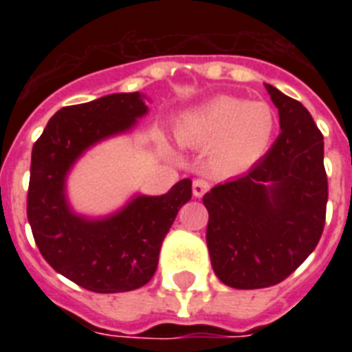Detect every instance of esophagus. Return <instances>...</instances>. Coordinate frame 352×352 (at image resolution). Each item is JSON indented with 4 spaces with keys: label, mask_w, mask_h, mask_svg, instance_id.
I'll return each mask as SVG.
<instances>
[{
    "label": "esophagus",
    "mask_w": 352,
    "mask_h": 352,
    "mask_svg": "<svg viewBox=\"0 0 352 352\" xmlns=\"http://www.w3.org/2000/svg\"><path fill=\"white\" fill-rule=\"evenodd\" d=\"M210 190V182L204 181V179H195L192 184V192L195 197H203L204 193Z\"/></svg>",
    "instance_id": "1"
}]
</instances>
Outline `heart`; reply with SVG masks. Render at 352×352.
<instances>
[{
  "label": "heart",
  "mask_w": 352,
  "mask_h": 352,
  "mask_svg": "<svg viewBox=\"0 0 352 352\" xmlns=\"http://www.w3.org/2000/svg\"><path fill=\"white\" fill-rule=\"evenodd\" d=\"M276 115L265 102L219 96L184 115L177 137L188 148H210V162L221 173H235L267 153Z\"/></svg>",
  "instance_id": "b5f03b06"
}]
</instances>
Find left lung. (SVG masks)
I'll use <instances>...</instances> for the list:
<instances>
[{
    "label": "left lung",
    "mask_w": 352,
    "mask_h": 352,
    "mask_svg": "<svg viewBox=\"0 0 352 352\" xmlns=\"http://www.w3.org/2000/svg\"><path fill=\"white\" fill-rule=\"evenodd\" d=\"M281 133L245 175L203 197L210 259L234 289H265L289 278L316 248L325 225L323 135L303 104L265 84Z\"/></svg>",
    "instance_id": "left-lung-1"
}]
</instances>
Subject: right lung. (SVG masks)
Returning <instances> with one entry per match:
<instances>
[{
    "instance_id": "obj_1",
    "label": "right lung",
    "mask_w": 352,
    "mask_h": 352,
    "mask_svg": "<svg viewBox=\"0 0 352 352\" xmlns=\"http://www.w3.org/2000/svg\"><path fill=\"white\" fill-rule=\"evenodd\" d=\"M146 98L115 93L62 107L32 148L27 219L36 245L58 274L100 294L140 289L153 278L160 245L192 199V181L182 179L164 195L135 193L104 217L78 214L69 203L74 164L96 144L131 131L148 115Z\"/></svg>"
}]
</instances>
